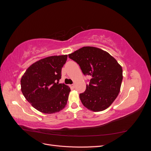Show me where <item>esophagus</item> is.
I'll use <instances>...</instances> for the list:
<instances>
[{
	"label": "esophagus",
	"instance_id": "esophagus-1",
	"mask_svg": "<svg viewBox=\"0 0 151 151\" xmlns=\"http://www.w3.org/2000/svg\"><path fill=\"white\" fill-rule=\"evenodd\" d=\"M70 86V88H75V84H72Z\"/></svg>",
	"mask_w": 151,
	"mask_h": 151
}]
</instances>
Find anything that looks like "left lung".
Here are the masks:
<instances>
[{
  "label": "left lung",
  "mask_w": 151,
  "mask_h": 151,
  "mask_svg": "<svg viewBox=\"0 0 151 151\" xmlns=\"http://www.w3.org/2000/svg\"><path fill=\"white\" fill-rule=\"evenodd\" d=\"M84 75L91 76L89 84L79 94L84 106L93 111L108 108L120 93L123 70L116 59L104 50L84 47L68 55Z\"/></svg>",
  "instance_id": "left-lung-1"
}]
</instances>
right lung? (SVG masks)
<instances>
[{
    "label": "right lung",
    "mask_w": 151,
    "mask_h": 151,
    "mask_svg": "<svg viewBox=\"0 0 151 151\" xmlns=\"http://www.w3.org/2000/svg\"><path fill=\"white\" fill-rule=\"evenodd\" d=\"M67 55L48 57L36 62L21 79V91L35 109L43 113L60 111L67 104L70 89L59 84Z\"/></svg>",
    "instance_id": "add662e5"
}]
</instances>
